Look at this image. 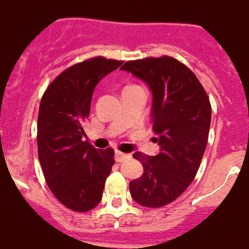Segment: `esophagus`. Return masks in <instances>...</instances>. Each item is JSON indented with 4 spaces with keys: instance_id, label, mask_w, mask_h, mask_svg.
I'll return each instance as SVG.
<instances>
[{
    "instance_id": "34e87169",
    "label": "esophagus",
    "mask_w": 249,
    "mask_h": 249,
    "mask_svg": "<svg viewBox=\"0 0 249 249\" xmlns=\"http://www.w3.org/2000/svg\"><path fill=\"white\" fill-rule=\"evenodd\" d=\"M130 155L129 153H124V152H120V151H115V159H116V161L118 162H121V161H124V160L126 159H130Z\"/></svg>"
}]
</instances>
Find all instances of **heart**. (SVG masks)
Here are the masks:
<instances>
[{
	"label": "heart",
	"mask_w": 249,
	"mask_h": 249,
	"mask_svg": "<svg viewBox=\"0 0 249 249\" xmlns=\"http://www.w3.org/2000/svg\"><path fill=\"white\" fill-rule=\"evenodd\" d=\"M129 87H131V86H129Z\"/></svg>",
	"instance_id": "heart-1"
}]
</instances>
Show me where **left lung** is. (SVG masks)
Wrapping results in <instances>:
<instances>
[{
  "instance_id": "obj_1",
  "label": "left lung",
  "mask_w": 249,
  "mask_h": 249,
  "mask_svg": "<svg viewBox=\"0 0 249 249\" xmlns=\"http://www.w3.org/2000/svg\"><path fill=\"white\" fill-rule=\"evenodd\" d=\"M121 70L142 79L152 92V129L160 152L133 155L144 171L129 189L137 203L159 209L183 195L195 179L209 141L211 104L195 72L170 56L128 61Z\"/></svg>"
}]
</instances>
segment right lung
<instances>
[{"label":"right lung","instance_id":"obj_1","mask_svg":"<svg viewBox=\"0 0 249 249\" xmlns=\"http://www.w3.org/2000/svg\"><path fill=\"white\" fill-rule=\"evenodd\" d=\"M121 64L102 56L75 64L53 79L40 100L38 159L48 188L72 211H90L100 203L115 163L114 149L83 141V125L98 82Z\"/></svg>","mask_w":249,"mask_h":249}]
</instances>
